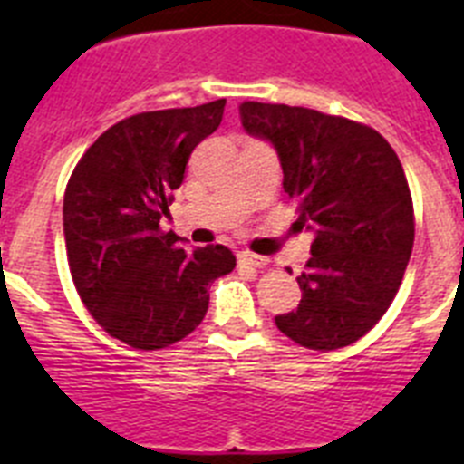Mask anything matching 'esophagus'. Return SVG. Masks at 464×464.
Masks as SVG:
<instances>
[{
  "instance_id": "obj_1",
  "label": "esophagus",
  "mask_w": 464,
  "mask_h": 464,
  "mask_svg": "<svg viewBox=\"0 0 464 464\" xmlns=\"http://www.w3.org/2000/svg\"><path fill=\"white\" fill-rule=\"evenodd\" d=\"M239 265H241V267L260 269V267H265V265H267V257L256 256V253H251V251H241L239 253Z\"/></svg>"
}]
</instances>
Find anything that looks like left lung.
I'll return each instance as SVG.
<instances>
[{
    "instance_id": "obj_1",
    "label": "left lung",
    "mask_w": 464,
    "mask_h": 464,
    "mask_svg": "<svg viewBox=\"0 0 464 464\" xmlns=\"http://www.w3.org/2000/svg\"><path fill=\"white\" fill-rule=\"evenodd\" d=\"M241 125L274 146L299 227L314 235L302 299L278 330L314 351L364 337L392 304L413 248V204L391 143L376 130L304 106L244 102Z\"/></svg>"
}]
</instances>
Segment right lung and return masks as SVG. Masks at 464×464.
<instances>
[{
	"label": "right lung",
	"instance_id": "add662e5",
	"mask_svg": "<svg viewBox=\"0 0 464 464\" xmlns=\"http://www.w3.org/2000/svg\"><path fill=\"white\" fill-rule=\"evenodd\" d=\"M223 111L216 100L125 118L85 150L67 183L73 285L94 321L139 351L188 337L207 315L211 283L237 265L225 246L186 251L181 237L160 229L190 153L218 130Z\"/></svg>",
	"mask_w": 464,
	"mask_h": 464
}]
</instances>
